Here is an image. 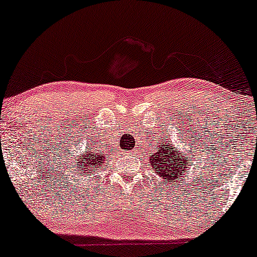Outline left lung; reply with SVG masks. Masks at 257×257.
Segmentation results:
<instances>
[{"label": "left lung", "mask_w": 257, "mask_h": 257, "mask_svg": "<svg viewBox=\"0 0 257 257\" xmlns=\"http://www.w3.org/2000/svg\"><path fill=\"white\" fill-rule=\"evenodd\" d=\"M157 147L156 152L150 155L149 163L151 164V170L157 173L159 178L167 179L169 182L180 178L192 161L190 157L191 151L190 155L178 151V147H174L170 143L167 144L164 141Z\"/></svg>", "instance_id": "left-lung-1"}]
</instances>
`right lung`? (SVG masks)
<instances>
[{"label": "right lung", "mask_w": 257, "mask_h": 257, "mask_svg": "<svg viewBox=\"0 0 257 257\" xmlns=\"http://www.w3.org/2000/svg\"><path fill=\"white\" fill-rule=\"evenodd\" d=\"M95 144L94 141H91V145L85 146L87 149L84 151L79 152V155H76L75 163L76 168H77L79 176H90L95 173V170L101 169L102 166L105 164V162L107 161V156L101 155L99 151L100 150H96ZM73 166V164H72Z\"/></svg>", "instance_id": "obj_1"}]
</instances>
